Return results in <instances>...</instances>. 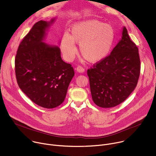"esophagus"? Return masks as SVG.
Returning <instances> with one entry per match:
<instances>
[{"mask_svg":"<svg viewBox=\"0 0 156 156\" xmlns=\"http://www.w3.org/2000/svg\"><path fill=\"white\" fill-rule=\"evenodd\" d=\"M76 70H77V72H78L83 73V72H84V67H83L82 66L79 65V66H77Z\"/></svg>","mask_w":156,"mask_h":156,"instance_id":"34e87169","label":"esophagus"}]
</instances>
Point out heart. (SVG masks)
I'll use <instances>...</instances> for the list:
<instances>
[{
  "label": "heart",
  "mask_w": 156,
  "mask_h": 156,
  "mask_svg": "<svg viewBox=\"0 0 156 156\" xmlns=\"http://www.w3.org/2000/svg\"><path fill=\"white\" fill-rule=\"evenodd\" d=\"M114 39V30L109 25L96 20H89L73 25L70 34L62 37L60 47L65 57L71 60L77 52L79 44L81 55L88 62L95 63L104 59L109 53Z\"/></svg>",
  "instance_id": "b5f03b06"
}]
</instances>
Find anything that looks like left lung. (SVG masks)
Wrapping results in <instances>:
<instances>
[{
	"label": "left lung",
	"mask_w": 156,
	"mask_h": 156,
	"mask_svg": "<svg viewBox=\"0 0 156 156\" xmlns=\"http://www.w3.org/2000/svg\"><path fill=\"white\" fill-rule=\"evenodd\" d=\"M140 70L138 49L124 27L122 39L110 54L87 70L94 102L102 108L123 102L136 87Z\"/></svg>",
	"instance_id": "8db88e82"
}]
</instances>
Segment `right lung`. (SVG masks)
<instances>
[{"mask_svg": "<svg viewBox=\"0 0 156 156\" xmlns=\"http://www.w3.org/2000/svg\"><path fill=\"white\" fill-rule=\"evenodd\" d=\"M49 25L39 21L23 37L16 54L15 70L22 91L36 104L52 108L64 101L75 72L71 64L62 60L58 47L42 42Z\"/></svg>", "mask_w": 156, "mask_h": 156, "instance_id": "1", "label": "right lung"}]
</instances>
